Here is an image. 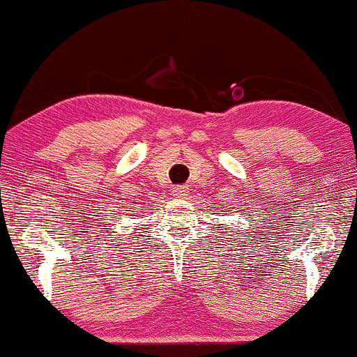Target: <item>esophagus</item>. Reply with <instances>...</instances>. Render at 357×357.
Segmentation results:
<instances>
[{
  "label": "esophagus",
  "mask_w": 357,
  "mask_h": 357,
  "mask_svg": "<svg viewBox=\"0 0 357 357\" xmlns=\"http://www.w3.org/2000/svg\"><path fill=\"white\" fill-rule=\"evenodd\" d=\"M188 188L186 186H174L173 188V196L174 198H186L188 196Z\"/></svg>",
  "instance_id": "obj_1"
}]
</instances>
